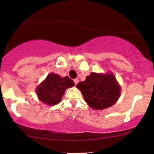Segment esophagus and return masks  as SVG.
<instances>
[{"mask_svg":"<svg viewBox=\"0 0 154 154\" xmlns=\"http://www.w3.org/2000/svg\"><path fill=\"white\" fill-rule=\"evenodd\" d=\"M73 81H74L75 85H77L78 83H79V79H75L74 80H73Z\"/></svg>","mask_w":154,"mask_h":154,"instance_id":"esophagus-1","label":"esophagus"}]
</instances>
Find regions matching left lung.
<instances>
[{"instance_id": "obj_1", "label": "left lung", "mask_w": 154, "mask_h": 154, "mask_svg": "<svg viewBox=\"0 0 154 154\" xmlns=\"http://www.w3.org/2000/svg\"><path fill=\"white\" fill-rule=\"evenodd\" d=\"M88 106L94 110L109 108L117 102L121 88L112 72H92L76 85Z\"/></svg>"}]
</instances>
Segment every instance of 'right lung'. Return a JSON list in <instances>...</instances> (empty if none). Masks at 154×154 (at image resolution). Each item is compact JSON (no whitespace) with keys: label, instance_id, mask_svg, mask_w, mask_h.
Segmentation results:
<instances>
[{"label":"right lung","instance_id":"right-lung-1","mask_svg":"<svg viewBox=\"0 0 154 154\" xmlns=\"http://www.w3.org/2000/svg\"><path fill=\"white\" fill-rule=\"evenodd\" d=\"M74 85V82L68 76L61 77L57 73H50L37 86L35 92L41 102L54 106L61 102L65 90Z\"/></svg>","mask_w":154,"mask_h":154}]
</instances>
